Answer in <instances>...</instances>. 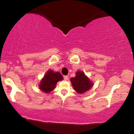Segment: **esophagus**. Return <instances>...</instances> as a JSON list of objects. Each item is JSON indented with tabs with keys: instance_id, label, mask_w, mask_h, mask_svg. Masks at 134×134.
<instances>
[{
	"instance_id": "1",
	"label": "esophagus",
	"mask_w": 134,
	"mask_h": 134,
	"mask_svg": "<svg viewBox=\"0 0 134 134\" xmlns=\"http://www.w3.org/2000/svg\"><path fill=\"white\" fill-rule=\"evenodd\" d=\"M64 79L65 80H69V76H65L64 77Z\"/></svg>"
}]
</instances>
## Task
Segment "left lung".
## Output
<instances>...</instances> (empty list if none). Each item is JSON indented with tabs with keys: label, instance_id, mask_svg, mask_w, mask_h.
<instances>
[{
	"label": "left lung",
	"instance_id": "left-lung-1",
	"mask_svg": "<svg viewBox=\"0 0 134 134\" xmlns=\"http://www.w3.org/2000/svg\"><path fill=\"white\" fill-rule=\"evenodd\" d=\"M70 81L74 89L80 94L87 92L91 89L93 85L84 72L80 71H77L75 77H71Z\"/></svg>",
	"mask_w": 134,
	"mask_h": 134
}]
</instances>
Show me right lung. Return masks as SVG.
<instances>
[{"instance_id": "obj_1", "label": "right lung", "mask_w": 134, "mask_h": 134, "mask_svg": "<svg viewBox=\"0 0 134 134\" xmlns=\"http://www.w3.org/2000/svg\"><path fill=\"white\" fill-rule=\"evenodd\" d=\"M63 80V76L58 72L48 70L40 83V89L46 93H48L55 89L57 83Z\"/></svg>"}]
</instances>
